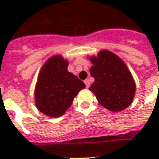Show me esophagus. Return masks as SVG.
Instances as JSON below:
<instances>
[{"label": "esophagus", "instance_id": "1", "mask_svg": "<svg viewBox=\"0 0 159 159\" xmlns=\"http://www.w3.org/2000/svg\"><path fill=\"white\" fill-rule=\"evenodd\" d=\"M84 83L86 84V87H87V88L90 87V82H89V80H88V79L84 80Z\"/></svg>", "mask_w": 159, "mask_h": 159}]
</instances>
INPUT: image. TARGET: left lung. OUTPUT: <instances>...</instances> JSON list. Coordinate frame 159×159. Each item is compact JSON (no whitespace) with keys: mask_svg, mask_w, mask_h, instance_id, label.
<instances>
[{"mask_svg":"<svg viewBox=\"0 0 159 159\" xmlns=\"http://www.w3.org/2000/svg\"><path fill=\"white\" fill-rule=\"evenodd\" d=\"M89 59L93 64L90 72L95 79L89 90L100 104L111 111H120L130 106L136 87L125 63L108 50H102Z\"/></svg>","mask_w":159,"mask_h":159,"instance_id":"left-lung-1","label":"left lung"}]
</instances>
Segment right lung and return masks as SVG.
Wrapping results in <instances>:
<instances>
[{"label":"right lung","mask_w":159,"mask_h":159,"mask_svg":"<svg viewBox=\"0 0 159 159\" xmlns=\"http://www.w3.org/2000/svg\"><path fill=\"white\" fill-rule=\"evenodd\" d=\"M68 62L60 55L48 58L41 68L35 86L36 107L46 116H62L73 99L86 86L77 76L67 71Z\"/></svg>","instance_id":"1"}]
</instances>
